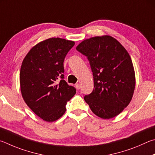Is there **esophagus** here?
I'll return each mask as SVG.
<instances>
[{
	"instance_id": "esophagus-1",
	"label": "esophagus",
	"mask_w": 155,
	"mask_h": 155,
	"mask_svg": "<svg viewBox=\"0 0 155 155\" xmlns=\"http://www.w3.org/2000/svg\"><path fill=\"white\" fill-rule=\"evenodd\" d=\"M75 86V88L78 89V90H79V89L80 88V84H78V83L76 84Z\"/></svg>"
}]
</instances>
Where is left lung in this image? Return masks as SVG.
<instances>
[{
    "mask_svg": "<svg viewBox=\"0 0 155 155\" xmlns=\"http://www.w3.org/2000/svg\"><path fill=\"white\" fill-rule=\"evenodd\" d=\"M76 50L87 56L94 89L84 97L94 114L103 119L118 116L131 102L135 75L131 56L115 38L103 35L82 41Z\"/></svg>",
    "mask_w": 155,
    "mask_h": 155,
    "instance_id": "left-lung-1",
    "label": "left lung"
}]
</instances>
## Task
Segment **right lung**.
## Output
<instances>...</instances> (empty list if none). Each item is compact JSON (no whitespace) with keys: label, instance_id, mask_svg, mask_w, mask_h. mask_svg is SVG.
<instances>
[{"label":"right lung","instance_id":"obj_1","mask_svg":"<svg viewBox=\"0 0 155 155\" xmlns=\"http://www.w3.org/2000/svg\"><path fill=\"white\" fill-rule=\"evenodd\" d=\"M73 41L50 38L33 46L21 63V96L35 114L54 122L64 114L67 102L76 93L64 80L63 62Z\"/></svg>","mask_w":155,"mask_h":155}]
</instances>
